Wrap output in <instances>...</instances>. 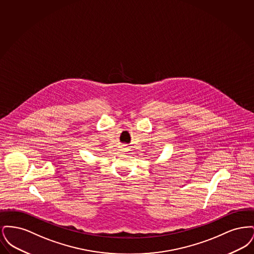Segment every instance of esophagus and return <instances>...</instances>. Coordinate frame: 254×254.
Returning a JSON list of instances; mask_svg holds the SVG:
<instances>
[{
    "instance_id": "obj_1",
    "label": "esophagus",
    "mask_w": 254,
    "mask_h": 254,
    "mask_svg": "<svg viewBox=\"0 0 254 254\" xmlns=\"http://www.w3.org/2000/svg\"><path fill=\"white\" fill-rule=\"evenodd\" d=\"M122 151H123V152H127V147L126 145L122 146Z\"/></svg>"
}]
</instances>
